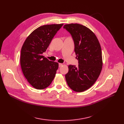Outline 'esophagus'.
<instances>
[{"label":"esophagus","instance_id":"1","mask_svg":"<svg viewBox=\"0 0 124 124\" xmlns=\"http://www.w3.org/2000/svg\"><path fill=\"white\" fill-rule=\"evenodd\" d=\"M62 65H63V64H62V63H59V67H62Z\"/></svg>","mask_w":124,"mask_h":124}]
</instances>
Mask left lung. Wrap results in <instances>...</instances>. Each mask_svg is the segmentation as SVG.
<instances>
[{
    "instance_id": "left-lung-1",
    "label": "left lung",
    "mask_w": 124,
    "mask_h": 124,
    "mask_svg": "<svg viewBox=\"0 0 124 124\" xmlns=\"http://www.w3.org/2000/svg\"><path fill=\"white\" fill-rule=\"evenodd\" d=\"M72 36L74 51L78 66L70 65L65 79L70 88L76 92H84L90 87L99 77L102 67L101 49L94 32L78 23L65 24Z\"/></svg>"
}]
</instances>
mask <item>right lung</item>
Segmentation results:
<instances>
[{
	"instance_id": "right-lung-1",
	"label": "right lung",
	"mask_w": 124,
	"mask_h": 124,
	"mask_svg": "<svg viewBox=\"0 0 124 124\" xmlns=\"http://www.w3.org/2000/svg\"><path fill=\"white\" fill-rule=\"evenodd\" d=\"M63 23L47 24L35 30L27 38L22 49L21 66L31 85L37 89L49 86L55 76L58 63L42 55Z\"/></svg>"
}]
</instances>
